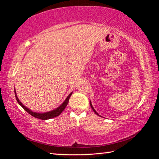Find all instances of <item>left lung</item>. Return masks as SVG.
I'll use <instances>...</instances> for the list:
<instances>
[{"label": "left lung", "instance_id": "8db88e82", "mask_svg": "<svg viewBox=\"0 0 159 159\" xmlns=\"http://www.w3.org/2000/svg\"><path fill=\"white\" fill-rule=\"evenodd\" d=\"M90 107H91V108H92V109L93 110V111H94V112H95V114H96L97 115H98V116H99V115L98 114V112H97V111H95V109H94V108H93V105H92V103H91V102H90Z\"/></svg>", "mask_w": 159, "mask_h": 159}]
</instances>
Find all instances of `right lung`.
<instances>
[{"mask_svg":"<svg viewBox=\"0 0 159 159\" xmlns=\"http://www.w3.org/2000/svg\"><path fill=\"white\" fill-rule=\"evenodd\" d=\"M72 93H71L69 95V96L67 97L66 98L65 100L63 102L62 104H61V105L57 107V109L52 110V111H48V112H45V113H37V112H34L32 111L31 110H30L28 108H26V107L24 105V104L21 103V102L19 100V99L17 96V94H16L15 92V98L16 99H17V101L18 102V104H20V105L22 107V108L26 111V112H28L29 114H31L32 116H34L36 118H39V119H41V120H47V119H50V118H55L56 116H57L60 115L61 112L64 111V109L66 108V107L67 106V104L69 103V98L70 97H71Z\"/></svg>","mask_w":159,"mask_h":159,"instance_id":"right-lung-1","label":"right lung"}]
</instances>
